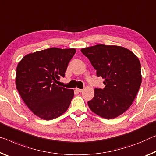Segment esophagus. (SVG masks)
<instances>
[{"mask_svg":"<svg viewBox=\"0 0 156 156\" xmlns=\"http://www.w3.org/2000/svg\"><path fill=\"white\" fill-rule=\"evenodd\" d=\"M77 90L79 91V92H83V89H77Z\"/></svg>","mask_w":156,"mask_h":156,"instance_id":"obj_1","label":"esophagus"}]
</instances>
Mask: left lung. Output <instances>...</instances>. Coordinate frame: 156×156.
<instances>
[{
	"instance_id": "8db88e82",
	"label": "left lung",
	"mask_w": 156,
	"mask_h": 156,
	"mask_svg": "<svg viewBox=\"0 0 156 156\" xmlns=\"http://www.w3.org/2000/svg\"><path fill=\"white\" fill-rule=\"evenodd\" d=\"M80 51L105 85L94 89V96L87 103L90 110L107 119L121 115L132 105L142 83L139 59L119 46L98 44Z\"/></svg>"
}]
</instances>
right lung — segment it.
Instances as JSON below:
<instances>
[{"label":"right lung","instance_id":"add662e5","mask_svg":"<svg viewBox=\"0 0 156 156\" xmlns=\"http://www.w3.org/2000/svg\"><path fill=\"white\" fill-rule=\"evenodd\" d=\"M76 51L75 48H47L28 54L17 65V90L29 109L42 119L60 117L70 105L73 90L56 84L65 77Z\"/></svg>","mask_w":156,"mask_h":156}]
</instances>
